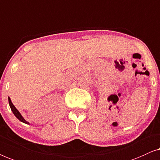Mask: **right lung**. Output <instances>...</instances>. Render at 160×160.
<instances>
[{"label":"right lung","mask_w":160,"mask_h":160,"mask_svg":"<svg viewBox=\"0 0 160 160\" xmlns=\"http://www.w3.org/2000/svg\"><path fill=\"white\" fill-rule=\"evenodd\" d=\"M8 103H9V106H10V107H11V109H12V111L13 112V114H14V115L17 117V118L18 119V120H19L22 122L26 123V124H29V122H27V121L24 120L23 118H22V116L21 115V114L19 113V112L18 111L17 109H16V107H14V106H13V104L12 103V101H11L9 97H8Z\"/></svg>","instance_id":"add662e5"}]
</instances>
